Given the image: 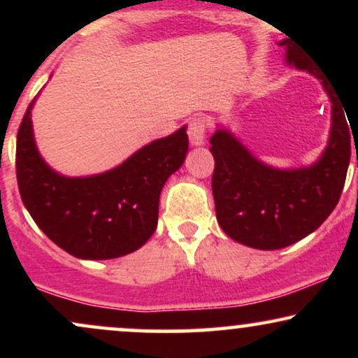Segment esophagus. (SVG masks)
I'll return each instance as SVG.
<instances>
[{"mask_svg":"<svg viewBox=\"0 0 358 358\" xmlns=\"http://www.w3.org/2000/svg\"><path fill=\"white\" fill-rule=\"evenodd\" d=\"M207 119L205 117H193L188 122V139L192 146H202L205 143V133H207Z\"/></svg>","mask_w":358,"mask_h":358,"instance_id":"obj_1","label":"esophagus"}]
</instances>
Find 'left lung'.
Listing matches in <instances>:
<instances>
[{"instance_id":"obj_1","label":"left lung","mask_w":358,"mask_h":358,"mask_svg":"<svg viewBox=\"0 0 358 358\" xmlns=\"http://www.w3.org/2000/svg\"><path fill=\"white\" fill-rule=\"evenodd\" d=\"M286 45V62L322 80L331 101L328 145L315 165L278 170L256 156L227 129L210 138L215 159L212 192L217 220L234 241L254 249L274 250L301 241L327 220L342 195L350 163V127L338 94L310 60ZM342 102V101H340ZM353 134V133H352Z\"/></svg>"}]
</instances>
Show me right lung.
Returning a JSON list of instances; mask_svg holds the SVG:
<instances>
[{"instance_id": "obj_1", "label": "right lung", "mask_w": 358, "mask_h": 358, "mask_svg": "<svg viewBox=\"0 0 358 358\" xmlns=\"http://www.w3.org/2000/svg\"><path fill=\"white\" fill-rule=\"evenodd\" d=\"M30 102L16 136V180L22 200L45 236L79 259H114L141 248L158 224L159 193L183 165L187 127L143 146L101 175L69 178L36 150Z\"/></svg>"}]
</instances>
